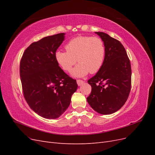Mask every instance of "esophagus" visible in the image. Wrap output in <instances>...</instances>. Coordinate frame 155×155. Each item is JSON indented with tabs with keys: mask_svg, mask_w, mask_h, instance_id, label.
Segmentation results:
<instances>
[{
	"mask_svg": "<svg viewBox=\"0 0 155 155\" xmlns=\"http://www.w3.org/2000/svg\"><path fill=\"white\" fill-rule=\"evenodd\" d=\"M83 83H84V81L83 80H81V79H77V83L79 86L81 85Z\"/></svg>",
	"mask_w": 155,
	"mask_h": 155,
	"instance_id": "esophagus-1",
	"label": "esophagus"
}]
</instances>
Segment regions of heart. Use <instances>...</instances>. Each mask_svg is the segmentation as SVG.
Here are the masks:
<instances>
[{"instance_id":"heart-1","label":"heart","mask_w":155,"mask_h":155,"mask_svg":"<svg viewBox=\"0 0 155 155\" xmlns=\"http://www.w3.org/2000/svg\"><path fill=\"white\" fill-rule=\"evenodd\" d=\"M67 51L58 50L55 59L59 66L70 72L76 64L72 74L74 76H85L97 72L104 62L105 48L103 41L97 37L79 36L72 39L65 46Z\"/></svg>"}]
</instances>
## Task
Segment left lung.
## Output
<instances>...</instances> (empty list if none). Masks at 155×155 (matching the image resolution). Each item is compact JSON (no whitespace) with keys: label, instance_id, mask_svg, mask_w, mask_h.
Masks as SVG:
<instances>
[{"label":"left lung","instance_id":"obj_1","mask_svg":"<svg viewBox=\"0 0 155 155\" xmlns=\"http://www.w3.org/2000/svg\"><path fill=\"white\" fill-rule=\"evenodd\" d=\"M105 48L104 64L94 76L88 80L92 91L88 104L101 114L120 109L127 100L131 88V67L126 50L120 42L104 32H95Z\"/></svg>","mask_w":155,"mask_h":155}]
</instances>
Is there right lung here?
Segmentation results:
<instances>
[{
	"label": "right lung",
	"instance_id": "obj_1",
	"mask_svg": "<svg viewBox=\"0 0 155 155\" xmlns=\"http://www.w3.org/2000/svg\"><path fill=\"white\" fill-rule=\"evenodd\" d=\"M64 33L45 37L31 43L23 53L20 77L25 100L35 113L47 119L61 115L70 105L78 85L55 59Z\"/></svg>",
	"mask_w": 155,
	"mask_h": 155
}]
</instances>
